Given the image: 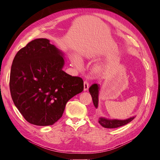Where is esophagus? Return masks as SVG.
<instances>
[{
  "label": "esophagus",
  "mask_w": 160,
  "mask_h": 160,
  "mask_svg": "<svg viewBox=\"0 0 160 160\" xmlns=\"http://www.w3.org/2000/svg\"><path fill=\"white\" fill-rule=\"evenodd\" d=\"M89 82L85 80L84 82V91H87L88 89H89Z\"/></svg>",
  "instance_id": "34e87169"
}]
</instances>
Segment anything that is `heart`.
Returning a JSON list of instances; mask_svg holds the SVG:
<instances>
[{"instance_id": "obj_1", "label": "heart", "mask_w": 160, "mask_h": 160, "mask_svg": "<svg viewBox=\"0 0 160 160\" xmlns=\"http://www.w3.org/2000/svg\"><path fill=\"white\" fill-rule=\"evenodd\" d=\"M73 64H75V66H76L78 68H79L80 67V63L79 62V61H78L77 60H73Z\"/></svg>"}]
</instances>
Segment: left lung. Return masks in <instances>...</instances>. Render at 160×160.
I'll return each mask as SVG.
<instances>
[{
    "label": "left lung",
    "mask_w": 160,
    "mask_h": 160,
    "mask_svg": "<svg viewBox=\"0 0 160 160\" xmlns=\"http://www.w3.org/2000/svg\"><path fill=\"white\" fill-rule=\"evenodd\" d=\"M99 84H93L89 87V93L91 94V97H92L93 102L94 106L96 108L98 107V95H99ZM135 117H132L127 120H108L107 118H100L98 120V122L104 128H118L122 127V126L126 125L127 124L131 122Z\"/></svg>",
    "instance_id": "1"
}]
</instances>
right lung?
I'll return each mask as SVG.
<instances>
[{
	"label": "right lung",
	"mask_w": 160,
	"mask_h": 160,
	"mask_svg": "<svg viewBox=\"0 0 160 160\" xmlns=\"http://www.w3.org/2000/svg\"><path fill=\"white\" fill-rule=\"evenodd\" d=\"M63 57L48 39L38 38L20 49L13 58L10 92L30 124H53L62 116L67 102L84 89L82 78L62 71Z\"/></svg>",
	"instance_id": "1"
}]
</instances>
